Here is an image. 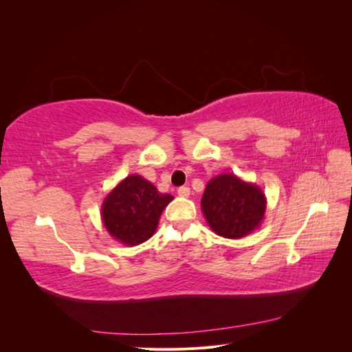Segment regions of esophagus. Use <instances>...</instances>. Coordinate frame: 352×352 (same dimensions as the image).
Returning <instances> with one entry per match:
<instances>
[{
	"instance_id": "obj_1",
	"label": "esophagus",
	"mask_w": 352,
	"mask_h": 352,
	"mask_svg": "<svg viewBox=\"0 0 352 352\" xmlns=\"http://www.w3.org/2000/svg\"><path fill=\"white\" fill-rule=\"evenodd\" d=\"M177 195L179 197H184V198H188L190 195V189L188 186H180L177 189Z\"/></svg>"
}]
</instances>
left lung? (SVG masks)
Masks as SVG:
<instances>
[{
    "mask_svg": "<svg viewBox=\"0 0 352 352\" xmlns=\"http://www.w3.org/2000/svg\"><path fill=\"white\" fill-rule=\"evenodd\" d=\"M267 199L261 188L233 173L212 177L201 198L208 226L219 236L241 239L258 229Z\"/></svg>",
    "mask_w": 352,
    "mask_h": 352,
    "instance_id": "1",
    "label": "left lung"
}]
</instances>
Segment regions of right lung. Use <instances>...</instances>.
<instances>
[{
    "label": "right lung",
    "instance_id": "add662e5",
    "mask_svg": "<svg viewBox=\"0 0 352 352\" xmlns=\"http://www.w3.org/2000/svg\"><path fill=\"white\" fill-rule=\"evenodd\" d=\"M172 199L142 176L131 175L102 201L101 220L113 239L135 247L154 235L160 216Z\"/></svg>",
    "mask_w": 352,
    "mask_h": 352
}]
</instances>
